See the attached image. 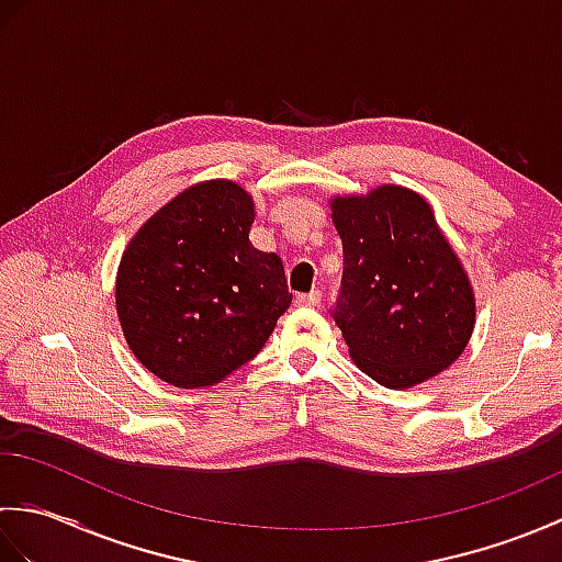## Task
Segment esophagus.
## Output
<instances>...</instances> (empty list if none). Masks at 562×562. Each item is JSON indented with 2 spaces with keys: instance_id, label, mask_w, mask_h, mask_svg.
Segmentation results:
<instances>
[{
  "instance_id": "1",
  "label": "esophagus",
  "mask_w": 562,
  "mask_h": 562,
  "mask_svg": "<svg viewBox=\"0 0 562 562\" xmlns=\"http://www.w3.org/2000/svg\"><path fill=\"white\" fill-rule=\"evenodd\" d=\"M294 302L300 304V306H318L321 304V292L312 290V292H306V294H296Z\"/></svg>"
}]
</instances>
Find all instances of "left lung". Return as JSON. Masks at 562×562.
<instances>
[{
  "mask_svg": "<svg viewBox=\"0 0 562 562\" xmlns=\"http://www.w3.org/2000/svg\"><path fill=\"white\" fill-rule=\"evenodd\" d=\"M330 220L345 258L333 318L352 362L396 391L445 372L471 340L475 294L432 205L384 183L333 195Z\"/></svg>",
  "mask_w": 562,
  "mask_h": 562,
  "instance_id": "1",
  "label": "left lung"
}]
</instances>
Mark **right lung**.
I'll return each mask as SVG.
<instances>
[{
	"mask_svg": "<svg viewBox=\"0 0 562 562\" xmlns=\"http://www.w3.org/2000/svg\"><path fill=\"white\" fill-rule=\"evenodd\" d=\"M254 220L248 190L214 178L166 202L125 246L117 321L137 362L166 384H220L290 308L280 256L250 244Z\"/></svg>",
	"mask_w": 562,
	"mask_h": 562,
	"instance_id": "1",
	"label": "right lung"
}]
</instances>
